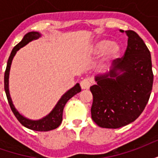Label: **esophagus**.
Here are the masks:
<instances>
[{"label":"esophagus","instance_id":"34e87169","mask_svg":"<svg viewBox=\"0 0 158 158\" xmlns=\"http://www.w3.org/2000/svg\"><path fill=\"white\" fill-rule=\"evenodd\" d=\"M90 85H91V82L89 79H84L80 82V86H81L82 89H88Z\"/></svg>","mask_w":158,"mask_h":158}]
</instances>
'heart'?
<instances>
[{"label": "heart", "instance_id": "obj_1", "mask_svg": "<svg viewBox=\"0 0 158 158\" xmlns=\"http://www.w3.org/2000/svg\"><path fill=\"white\" fill-rule=\"evenodd\" d=\"M103 52V62H110L118 57L120 53V46L116 42H110L107 40H102L96 43L93 53L95 55H100Z\"/></svg>", "mask_w": 158, "mask_h": 158}]
</instances>
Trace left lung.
<instances>
[{"instance_id":"left-lung-1","label":"left lung","mask_w":158,"mask_h":158,"mask_svg":"<svg viewBox=\"0 0 158 158\" xmlns=\"http://www.w3.org/2000/svg\"><path fill=\"white\" fill-rule=\"evenodd\" d=\"M125 32L128 45L124 55L113 61L109 73L96 77V84L89 88L91 118L102 128L118 129L134 122L145 109L152 89L150 51L135 31ZM118 71L123 73L119 75Z\"/></svg>"}]
</instances>
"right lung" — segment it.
Segmentation results:
<instances>
[{"label": "right lung", "instance_id": "obj_1", "mask_svg": "<svg viewBox=\"0 0 158 158\" xmlns=\"http://www.w3.org/2000/svg\"><path fill=\"white\" fill-rule=\"evenodd\" d=\"M40 35L38 32H29L26 34L23 39L19 42V44L14 46V48L12 49L11 55L9 56L8 61H7V65H6V69L5 74H4V88H5L6 95L7 97V101H8L10 107L12 109V113L15 115L17 119L19 122L21 123V124L32 130H35V131H49V130H52V129H56L62 121V113H63V108L65 106L66 103L68 102L69 99H71L73 96L76 95L77 93L81 91V88L79 86V84H77L74 87H73L72 89H69V91L65 93L62 98L59 100L57 104L56 105L54 109L52 110V113L49 115L45 117L44 118L40 119V120H37V121H32L29 120L25 118H23L22 115H20L19 112L15 109V107L13 106L12 102V100L10 97V94H9V89H8V78H9V72H10V68H11V64H12V61L13 56H15L16 52L19 51V49L22 48L23 46L27 45L29 42H30L33 40H36L39 38Z\"/></svg>", "mask_w": 158, "mask_h": 158}]
</instances>
